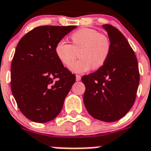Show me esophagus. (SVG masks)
<instances>
[{
	"label": "esophagus",
	"mask_w": 151,
	"mask_h": 151,
	"mask_svg": "<svg viewBox=\"0 0 151 151\" xmlns=\"http://www.w3.org/2000/svg\"><path fill=\"white\" fill-rule=\"evenodd\" d=\"M76 81H79L81 79V76H79V75H77L76 76Z\"/></svg>",
	"instance_id": "34e87169"
}]
</instances>
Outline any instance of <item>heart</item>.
I'll return each instance as SVG.
<instances>
[{
	"label": "heart",
	"instance_id": "heart-1",
	"mask_svg": "<svg viewBox=\"0 0 151 151\" xmlns=\"http://www.w3.org/2000/svg\"><path fill=\"white\" fill-rule=\"evenodd\" d=\"M72 45L65 40L60 41L55 47V52L63 65L69 67L80 50V59L70 69L75 73H84L92 67L99 68L105 64L110 52V41L107 36L96 30L83 28L71 35Z\"/></svg>",
	"mask_w": 151,
	"mask_h": 151
}]
</instances>
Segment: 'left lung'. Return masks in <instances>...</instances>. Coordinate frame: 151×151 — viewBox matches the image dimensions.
Here are the masks:
<instances>
[{"label": "left lung", "mask_w": 151, "mask_h": 151, "mask_svg": "<svg viewBox=\"0 0 151 151\" xmlns=\"http://www.w3.org/2000/svg\"><path fill=\"white\" fill-rule=\"evenodd\" d=\"M111 48L109 57L95 72L82 77L86 90L83 102L97 120L113 122L132 107L139 83L137 58L129 43L118 29L105 24Z\"/></svg>", "instance_id": "8db88e82"}]
</instances>
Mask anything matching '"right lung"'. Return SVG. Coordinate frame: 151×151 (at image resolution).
<instances>
[{
	"instance_id": "1",
	"label": "right lung",
	"mask_w": 151,
	"mask_h": 151,
	"mask_svg": "<svg viewBox=\"0 0 151 151\" xmlns=\"http://www.w3.org/2000/svg\"><path fill=\"white\" fill-rule=\"evenodd\" d=\"M76 27H38L16 46L11 65L12 92L21 113L34 122L57 117L76 81L55 52L56 45Z\"/></svg>"
}]
</instances>
